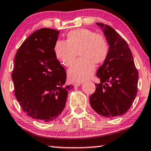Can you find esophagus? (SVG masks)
Wrapping results in <instances>:
<instances>
[{"instance_id": "esophagus-1", "label": "esophagus", "mask_w": 151, "mask_h": 151, "mask_svg": "<svg viewBox=\"0 0 151 151\" xmlns=\"http://www.w3.org/2000/svg\"><path fill=\"white\" fill-rule=\"evenodd\" d=\"M81 82H75V83L73 84V85L74 86H76V87H77V86H79L80 85H81Z\"/></svg>"}]
</instances>
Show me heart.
<instances>
[{"mask_svg":"<svg viewBox=\"0 0 151 151\" xmlns=\"http://www.w3.org/2000/svg\"><path fill=\"white\" fill-rule=\"evenodd\" d=\"M55 56L66 67H71L79 53L80 59L68 71L71 81L89 79L95 72V65L102 64L108 58L109 45L105 36L87 29H78L68 33L67 41L55 45Z\"/></svg>","mask_w":151,"mask_h":151,"instance_id":"1","label":"heart"}]
</instances>
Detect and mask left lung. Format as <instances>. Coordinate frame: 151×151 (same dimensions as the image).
<instances>
[{"label":"left lung","mask_w":151,"mask_h":151,"mask_svg":"<svg viewBox=\"0 0 151 151\" xmlns=\"http://www.w3.org/2000/svg\"><path fill=\"white\" fill-rule=\"evenodd\" d=\"M103 29L109 45L106 60L97 71L100 83L90 96L93 109L105 117L125 114L137 93L138 71L126 40L107 24L96 22Z\"/></svg>","instance_id":"left-lung-1"}]
</instances>
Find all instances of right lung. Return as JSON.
Returning <instances> with one entry per match:
<instances>
[{"instance_id":"1","label":"right lung","mask_w":151,"mask_h":151,"mask_svg":"<svg viewBox=\"0 0 151 151\" xmlns=\"http://www.w3.org/2000/svg\"><path fill=\"white\" fill-rule=\"evenodd\" d=\"M59 31L42 28L31 34L16 52L12 73L15 96L33 119L49 122L65 109L68 91L65 69L55 56Z\"/></svg>"}]
</instances>
